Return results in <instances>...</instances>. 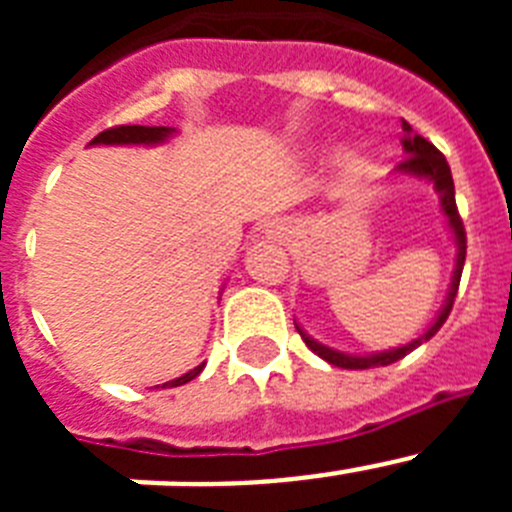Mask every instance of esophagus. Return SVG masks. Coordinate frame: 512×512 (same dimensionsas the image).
<instances>
[{
    "label": "esophagus",
    "mask_w": 512,
    "mask_h": 512,
    "mask_svg": "<svg viewBox=\"0 0 512 512\" xmlns=\"http://www.w3.org/2000/svg\"><path fill=\"white\" fill-rule=\"evenodd\" d=\"M271 228H274V233H277L279 238H282V235H287V230H289L284 223H274V225H271Z\"/></svg>",
    "instance_id": "obj_1"
}]
</instances>
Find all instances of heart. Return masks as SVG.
Returning a JSON list of instances; mask_svg holds the SVG:
<instances>
[{
    "label": "heart",
    "instance_id": "heart-1",
    "mask_svg": "<svg viewBox=\"0 0 512 512\" xmlns=\"http://www.w3.org/2000/svg\"><path fill=\"white\" fill-rule=\"evenodd\" d=\"M343 161H346L348 166H354L356 164V153L354 151H346V153H343Z\"/></svg>",
    "mask_w": 512,
    "mask_h": 512
}]
</instances>
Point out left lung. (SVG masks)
Masks as SVG:
<instances>
[{"label":"left lung","instance_id":"left-lung-1","mask_svg":"<svg viewBox=\"0 0 512 512\" xmlns=\"http://www.w3.org/2000/svg\"><path fill=\"white\" fill-rule=\"evenodd\" d=\"M402 130H405V140H402L405 158L397 164V169L392 171V176H395V179H418V182H425L433 187V192H436L438 197V207H441L443 217H446V228H449L456 246L454 274H451L449 292H446V300H443L436 320H433V323L428 325L418 338L405 343V346L387 348V351H374V354H348V351H338V348H330L325 346V343L315 341V338H312L310 333H307V330L295 320V328L300 330L302 341L307 343V348H310L312 354H318L320 359H325L333 366H341V369H374V366L395 364V361H400L402 356H408L413 348H418L420 343L431 341L438 330H441V325L446 323V318H449L451 307H454L461 269H464V259H467V235H464V225H461V217L459 212H456L454 179H451V169L449 164H446V158H443V153L438 151L433 143H428L423 135L413 133V128H410L405 120H402Z\"/></svg>","mask_w":512,"mask_h":512}]
</instances>
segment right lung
<instances>
[{
  "label": "right lung",
  "instance_id": "1",
  "mask_svg": "<svg viewBox=\"0 0 512 512\" xmlns=\"http://www.w3.org/2000/svg\"><path fill=\"white\" fill-rule=\"evenodd\" d=\"M179 133L176 128H146V125H120V128H110L99 133L97 138H92L89 146H161V143H169L174 135ZM205 369V364L194 366L182 377L164 382L161 387H182V384L192 382L194 377H200V372Z\"/></svg>",
  "mask_w": 512,
  "mask_h": 512
}]
</instances>
